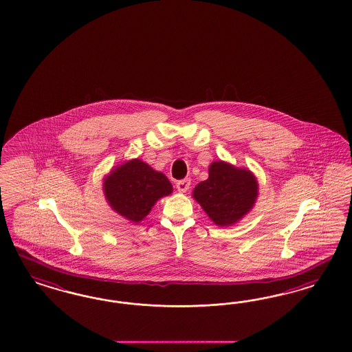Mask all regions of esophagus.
I'll use <instances>...</instances> for the list:
<instances>
[{
  "label": "esophagus",
  "instance_id": "obj_1",
  "mask_svg": "<svg viewBox=\"0 0 352 352\" xmlns=\"http://www.w3.org/2000/svg\"><path fill=\"white\" fill-rule=\"evenodd\" d=\"M189 186H190V180L189 179H184V180H180V182H177V184H176V188H177V190L180 193H186Z\"/></svg>",
  "mask_w": 352,
  "mask_h": 352
}]
</instances>
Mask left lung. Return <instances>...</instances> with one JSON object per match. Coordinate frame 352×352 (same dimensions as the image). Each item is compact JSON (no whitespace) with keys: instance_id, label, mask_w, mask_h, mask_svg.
<instances>
[{"instance_id":"1","label":"left lung","mask_w":352,"mask_h":352,"mask_svg":"<svg viewBox=\"0 0 352 352\" xmlns=\"http://www.w3.org/2000/svg\"><path fill=\"white\" fill-rule=\"evenodd\" d=\"M259 184L249 168H239L224 160L212 162L208 179L193 190V198L219 227H232L252 210Z\"/></svg>"}]
</instances>
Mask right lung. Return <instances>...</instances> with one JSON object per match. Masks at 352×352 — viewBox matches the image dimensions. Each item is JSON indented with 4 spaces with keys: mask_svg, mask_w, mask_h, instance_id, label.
<instances>
[{
    "mask_svg": "<svg viewBox=\"0 0 352 352\" xmlns=\"http://www.w3.org/2000/svg\"><path fill=\"white\" fill-rule=\"evenodd\" d=\"M103 194L115 212L132 223L142 221L157 201L173 190L167 176L141 159L113 167L103 177Z\"/></svg>",
    "mask_w": 352,
    "mask_h": 352,
    "instance_id": "add662e5",
    "label": "right lung"
}]
</instances>
